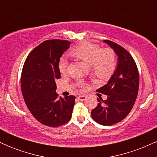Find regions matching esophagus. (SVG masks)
Here are the masks:
<instances>
[{
    "mask_svg": "<svg viewBox=\"0 0 157 157\" xmlns=\"http://www.w3.org/2000/svg\"><path fill=\"white\" fill-rule=\"evenodd\" d=\"M86 97L84 96V95H80V96L77 97V100H80V101H84L86 100Z\"/></svg>",
    "mask_w": 157,
    "mask_h": 157,
    "instance_id": "obj_1",
    "label": "esophagus"
}]
</instances>
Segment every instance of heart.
<instances>
[{"mask_svg":"<svg viewBox=\"0 0 157 157\" xmlns=\"http://www.w3.org/2000/svg\"><path fill=\"white\" fill-rule=\"evenodd\" d=\"M71 54L90 64L93 75L102 80H107L111 77L117 66V58L112 48H102L100 45L88 41L76 45L71 49ZM58 68L62 75L67 73L68 60L66 57H62L59 60ZM78 86L84 87L81 82H78Z\"/></svg>","mask_w":157,"mask_h":157,"instance_id":"1","label":"heart"}]
</instances>
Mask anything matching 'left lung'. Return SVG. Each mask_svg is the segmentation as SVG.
I'll return each mask as SVG.
<instances>
[{"instance_id": "8db88e82", "label": "left lung", "mask_w": 157, "mask_h": 157, "mask_svg": "<svg viewBox=\"0 0 157 157\" xmlns=\"http://www.w3.org/2000/svg\"><path fill=\"white\" fill-rule=\"evenodd\" d=\"M118 56L116 71L107 84L97 91L107 95V100L97 98L98 104L91 111L97 123L111 125L124 120L134 107L139 90V71L133 57L125 48L105 40Z\"/></svg>"}]
</instances>
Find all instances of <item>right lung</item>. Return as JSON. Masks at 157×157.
I'll use <instances>...</instances> for the list:
<instances>
[{
    "mask_svg": "<svg viewBox=\"0 0 157 157\" xmlns=\"http://www.w3.org/2000/svg\"><path fill=\"white\" fill-rule=\"evenodd\" d=\"M68 40H45L29 54L21 73V90L29 111L37 121L49 127H59L71 117L75 97H60L56 80L60 78L58 63L70 46Z\"/></svg>",
    "mask_w": 157,
    "mask_h": 157,
    "instance_id": "right-lung-1",
    "label": "right lung"
}]
</instances>
